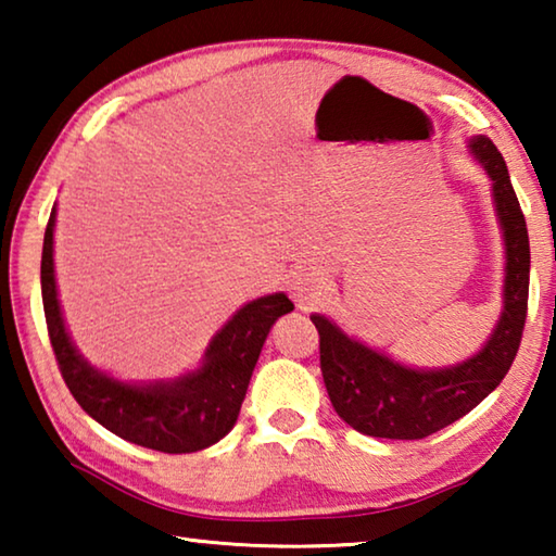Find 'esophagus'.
I'll return each instance as SVG.
<instances>
[{
	"mask_svg": "<svg viewBox=\"0 0 556 556\" xmlns=\"http://www.w3.org/2000/svg\"><path fill=\"white\" fill-rule=\"evenodd\" d=\"M328 279L318 269L296 271L289 281V296L296 301L301 308L318 306L328 296Z\"/></svg>",
	"mask_w": 556,
	"mask_h": 556,
	"instance_id": "esophagus-1",
	"label": "esophagus"
}]
</instances>
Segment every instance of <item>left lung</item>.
Here are the masks:
<instances>
[{
    "label": "left lung",
    "instance_id": "left-lung-1",
    "mask_svg": "<svg viewBox=\"0 0 556 556\" xmlns=\"http://www.w3.org/2000/svg\"><path fill=\"white\" fill-rule=\"evenodd\" d=\"M468 152L491 178L493 205L505 242L503 312L481 351L446 368H409L348 336L321 314H312L321 345V372L333 409L365 437L425 439L454 425L510 370L520 348L527 291H530V238L505 159L485 135Z\"/></svg>",
    "mask_w": 556,
    "mask_h": 556
}]
</instances>
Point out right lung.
Listing matches in <instances>:
<instances>
[{"label":"right lung","instance_id":"add662e5","mask_svg":"<svg viewBox=\"0 0 556 556\" xmlns=\"http://www.w3.org/2000/svg\"><path fill=\"white\" fill-rule=\"evenodd\" d=\"M53 230L55 205L43 235L41 296L55 361L75 402L112 434L164 454H193L220 441L238 421L269 328L294 312L289 296L277 291L238 308L195 370L174 380L125 382L90 365L71 341L55 287Z\"/></svg>","mask_w":556,"mask_h":556}]
</instances>
